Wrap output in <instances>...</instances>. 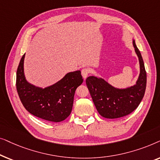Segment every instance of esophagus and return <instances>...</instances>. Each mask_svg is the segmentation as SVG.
<instances>
[{
    "label": "esophagus",
    "instance_id": "34e87169",
    "mask_svg": "<svg viewBox=\"0 0 160 160\" xmlns=\"http://www.w3.org/2000/svg\"><path fill=\"white\" fill-rule=\"evenodd\" d=\"M89 72H90V71H89V69L88 68H83L82 70V75L84 79L88 76Z\"/></svg>",
    "mask_w": 160,
    "mask_h": 160
}]
</instances>
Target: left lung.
Returning <instances> with one entry per match:
<instances>
[{
  "instance_id": "left-lung-1",
  "label": "left lung",
  "mask_w": 160,
  "mask_h": 160,
  "mask_svg": "<svg viewBox=\"0 0 160 160\" xmlns=\"http://www.w3.org/2000/svg\"><path fill=\"white\" fill-rule=\"evenodd\" d=\"M132 44L140 64V74L135 85L119 89L102 78L89 76L86 79L94 104L102 117L117 119L130 114L138 108L143 99L146 87V72L141 54L134 40Z\"/></svg>"
}]
</instances>
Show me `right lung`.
I'll return each mask as SVG.
<instances>
[{
	"label": "right lung",
	"mask_w": 160,
	"mask_h": 160,
	"mask_svg": "<svg viewBox=\"0 0 160 160\" xmlns=\"http://www.w3.org/2000/svg\"><path fill=\"white\" fill-rule=\"evenodd\" d=\"M25 56L22 57L17 71V90L22 103L35 117L53 122L65 120L71 113L76 89L83 82L81 71L70 72L55 84L41 88L26 80Z\"/></svg>",
	"instance_id": "right-lung-1"
}]
</instances>
